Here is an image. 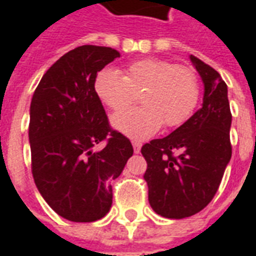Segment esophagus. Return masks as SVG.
I'll list each match as a JSON object with an SVG mask.
<instances>
[{
  "mask_svg": "<svg viewBox=\"0 0 256 256\" xmlns=\"http://www.w3.org/2000/svg\"><path fill=\"white\" fill-rule=\"evenodd\" d=\"M132 148H134V152H136V154H138V152H140L142 144H140V142H136V140H134V142H132Z\"/></svg>",
  "mask_w": 256,
  "mask_h": 256,
  "instance_id": "34e87169",
  "label": "esophagus"
}]
</instances>
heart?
Instances as JSON below:
<instances>
[{"label": "heart", "instance_id": "obj_1", "mask_svg": "<svg viewBox=\"0 0 256 256\" xmlns=\"http://www.w3.org/2000/svg\"><path fill=\"white\" fill-rule=\"evenodd\" d=\"M96 96L114 112L128 108L140 92L144 106L118 112L112 126L132 140H146L162 124L176 128L194 112L199 100V81L187 66L160 58L132 62L120 74L112 68L100 70L94 80Z\"/></svg>", "mask_w": 256, "mask_h": 256}]
</instances>
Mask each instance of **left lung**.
Masks as SVG:
<instances>
[{
    "label": "left lung",
    "mask_w": 256,
    "mask_h": 256,
    "mask_svg": "<svg viewBox=\"0 0 256 256\" xmlns=\"http://www.w3.org/2000/svg\"><path fill=\"white\" fill-rule=\"evenodd\" d=\"M204 85L202 108L170 136L142 146L144 178L156 214L182 219L196 214L218 191L231 160L227 85L211 66L190 56Z\"/></svg>",
    "instance_id": "left-lung-1"
}]
</instances>
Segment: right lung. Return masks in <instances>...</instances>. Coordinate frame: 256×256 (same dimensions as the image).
I'll use <instances>...</instances> for the list:
<instances>
[{
    "label": "right lung",
    "instance_id": "obj_1",
    "mask_svg": "<svg viewBox=\"0 0 256 256\" xmlns=\"http://www.w3.org/2000/svg\"><path fill=\"white\" fill-rule=\"evenodd\" d=\"M106 46L70 50L38 84L30 104L32 172L42 198L62 218L94 222L112 203V179L132 156L130 140L112 130L94 90L96 73L120 57ZM105 140L102 150L95 144Z\"/></svg>",
    "mask_w": 256,
    "mask_h": 256
}]
</instances>
